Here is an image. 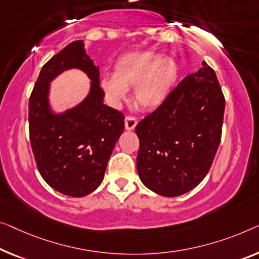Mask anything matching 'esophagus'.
Here are the masks:
<instances>
[{
    "label": "esophagus",
    "mask_w": 259,
    "mask_h": 259,
    "mask_svg": "<svg viewBox=\"0 0 259 259\" xmlns=\"http://www.w3.org/2000/svg\"><path fill=\"white\" fill-rule=\"evenodd\" d=\"M124 125H125V129L128 131L134 130L137 125V119L133 116H126L124 119Z\"/></svg>",
    "instance_id": "34e87169"
}]
</instances>
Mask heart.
<instances>
[{
	"mask_svg": "<svg viewBox=\"0 0 259 259\" xmlns=\"http://www.w3.org/2000/svg\"><path fill=\"white\" fill-rule=\"evenodd\" d=\"M179 65L173 58L151 51L123 56L114 66V74H103L101 87L111 105L117 106L134 88V99L144 110H154L171 95L179 79Z\"/></svg>",
	"mask_w": 259,
	"mask_h": 259,
	"instance_id": "heart-1",
	"label": "heart"
}]
</instances>
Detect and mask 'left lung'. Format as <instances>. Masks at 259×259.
Wrapping results in <instances>:
<instances>
[{
    "mask_svg": "<svg viewBox=\"0 0 259 259\" xmlns=\"http://www.w3.org/2000/svg\"><path fill=\"white\" fill-rule=\"evenodd\" d=\"M225 106L214 69L203 61L138 123L137 171L149 190L172 198L201 183L221 141Z\"/></svg>",
    "mask_w": 259,
    "mask_h": 259,
    "instance_id": "obj_1",
    "label": "left lung"
}]
</instances>
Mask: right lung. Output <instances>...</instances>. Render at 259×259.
<instances>
[{
	"instance_id": "obj_1",
	"label": "right lung",
	"mask_w": 259,
	"mask_h": 259,
	"mask_svg": "<svg viewBox=\"0 0 259 259\" xmlns=\"http://www.w3.org/2000/svg\"><path fill=\"white\" fill-rule=\"evenodd\" d=\"M86 72L90 92L78 105L56 113L51 82L68 69ZM100 69L75 40L52 57L39 73L29 101L30 142L38 171L53 190L81 198L100 186L108 160L124 129L122 113L103 103Z\"/></svg>"
}]
</instances>
